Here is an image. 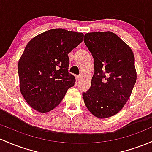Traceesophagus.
I'll return each instance as SVG.
<instances>
[{"label":"esophagus","instance_id":"1","mask_svg":"<svg viewBox=\"0 0 152 152\" xmlns=\"http://www.w3.org/2000/svg\"><path fill=\"white\" fill-rule=\"evenodd\" d=\"M81 78H82V76H81V75H77V76H76L77 80H80Z\"/></svg>","mask_w":152,"mask_h":152}]
</instances>
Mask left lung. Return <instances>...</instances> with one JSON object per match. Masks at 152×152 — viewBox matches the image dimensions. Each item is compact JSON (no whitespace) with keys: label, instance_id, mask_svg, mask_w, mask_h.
I'll use <instances>...</instances> for the list:
<instances>
[{"label":"left lung","instance_id":"left-lung-1","mask_svg":"<svg viewBox=\"0 0 152 152\" xmlns=\"http://www.w3.org/2000/svg\"><path fill=\"white\" fill-rule=\"evenodd\" d=\"M84 42L94 58L95 74L83 100L93 115L107 118L124 108L132 93L136 81L134 53L110 31L85 34Z\"/></svg>","mask_w":152,"mask_h":152}]
</instances>
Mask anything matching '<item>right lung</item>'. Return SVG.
Wrapping results in <instances>:
<instances>
[{"label":"right lung","instance_id":"1","mask_svg":"<svg viewBox=\"0 0 152 152\" xmlns=\"http://www.w3.org/2000/svg\"><path fill=\"white\" fill-rule=\"evenodd\" d=\"M84 34L53 28L31 39L18 63L19 88L26 103L40 113L57 106L74 86L68 72V54L83 42Z\"/></svg>","mask_w":152,"mask_h":152}]
</instances>
